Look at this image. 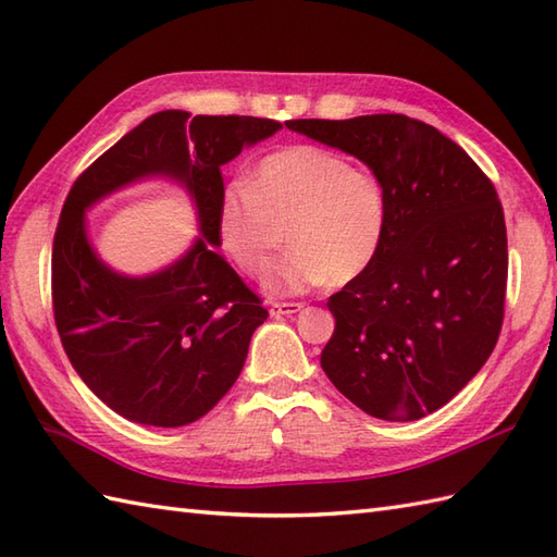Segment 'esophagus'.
<instances>
[{"mask_svg":"<svg viewBox=\"0 0 557 557\" xmlns=\"http://www.w3.org/2000/svg\"><path fill=\"white\" fill-rule=\"evenodd\" d=\"M304 309V304L297 301H289V304H272L270 306V315L272 318H282V315H297Z\"/></svg>","mask_w":557,"mask_h":557,"instance_id":"obj_1","label":"esophagus"}]
</instances>
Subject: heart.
<instances>
[{
    "instance_id": "heart-1",
    "label": "heart",
    "mask_w": 557,
    "mask_h": 557,
    "mask_svg": "<svg viewBox=\"0 0 557 557\" xmlns=\"http://www.w3.org/2000/svg\"><path fill=\"white\" fill-rule=\"evenodd\" d=\"M285 220L292 248L265 272V292L289 297L325 282L347 285L369 270L385 239L383 182L318 146L270 152L248 186L232 184L222 191L215 212L220 248L236 268L256 275L275 248V224Z\"/></svg>"
}]
</instances>
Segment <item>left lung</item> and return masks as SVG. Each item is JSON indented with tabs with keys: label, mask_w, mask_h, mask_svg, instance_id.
Returning <instances> with one entry per match:
<instances>
[{
	"label": "left lung",
	"mask_w": 557,
	"mask_h": 557,
	"mask_svg": "<svg viewBox=\"0 0 557 557\" xmlns=\"http://www.w3.org/2000/svg\"><path fill=\"white\" fill-rule=\"evenodd\" d=\"M287 128L361 160L387 196L381 251L327 301L335 333L323 371L375 419H423L481 371L498 342L507 285L498 194L455 140L405 114Z\"/></svg>",
	"instance_id": "1"
}]
</instances>
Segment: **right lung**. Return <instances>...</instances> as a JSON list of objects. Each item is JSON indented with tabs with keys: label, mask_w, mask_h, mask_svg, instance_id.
I'll return each mask as SVG.
<instances>
[{
	"label": "right lung",
	"mask_w": 557,
	"mask_h": 557,
	"mask_svg": "<svg viewBox=\"0 0 557 557\" xmlns=\"http://www.w3.org/2000/svg\"><path fill=\"white\" fill-rule=\"evenodd\" d=\"M280 128L258 116L162 110L116 140L71 186L52 248L54 321L81 381L120 417L180 429L206 417L239 377L268 311L218 253L220 170ZM148 178L185 188L199 236L170 267L126 276L99 258L85 212Z\"/></svg>",
	"instance_id": "add662e5"
}]
</instances>
